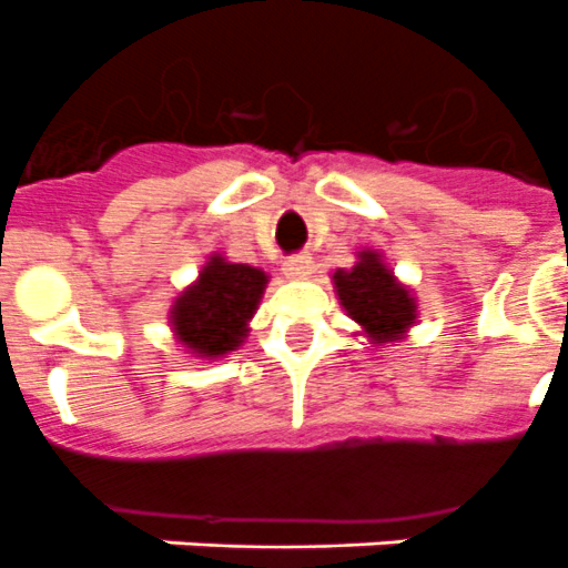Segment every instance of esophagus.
I'll return each mask as SVG.
<instances>
[{
	"instance_id": "1",
	"label": "esophagus",
	"mask_w": 568,
	"mask_h": 568,
	"mask_svg": "<svg viewBox=\"0 0 568 568\" xmlns=\"http://www.w3.org/2000/svg\"><path fill=\"white\" fill-rule=\"evenodd\" d=\"M310 273H313V258H310L307 253L290 255V258L284 261V275H287V278L298 281V278H307Z\"/></svg>"
}]
</instances>
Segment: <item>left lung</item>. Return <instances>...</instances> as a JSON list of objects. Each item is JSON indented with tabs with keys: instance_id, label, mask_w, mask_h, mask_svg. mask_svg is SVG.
Returning <instances> with one entry per match:
<instances>
[{
	"instance_id": "obj_1",
	"label": "left lung",
	"mask_w": 568,
	"mask_h": 568,
	"mask_svg": "<svg viewBox=\"0 0 568 568\" xmlns=\"http://www.w3.org/2000/svg\"><path fill=\"white\" fill-rule=\"evenodd\" d=\"M333 287L344 313L361 327L358 335H364L375 349L398 344L415 327L418 304L413 290L398 281L378 250H358L353 267L335 270Z\"/></svg>"
}]
</instances>
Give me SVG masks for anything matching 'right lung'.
I'll return each mask as SVG.
<instances>
[{"instance_id": "obj_1", "label": "right lung", "mask_w": 568, "mask_h": 568, "mask_svg": "<svg viewBox=\"0 0 568 568\" xmlns=\"http://www.w3.org/2000/svg\"><path fill=\"white\" fill-rule=\"evenodd\" d=\"M267 281L270 275L261 267L213 253L199 270V278L170 304V333L193 358H224L247 338Z\"/></svg>"}]
</instances>
